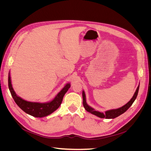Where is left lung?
<instances>
[{"instance_id":"obj_1","label":"left lung","mask_w":151,"mask_h":151,"mask_svg":"<svg viewBox=\"0 0 151 151\" xmlns=\"http://www.w3.org/2000/svg\"><path fill=\"white\" fill-rule=\"evenodd\" d=\"M139 85L137 87V89L134 95L133 96V97H132V98L130 99V101L128 102L125 105H124V106H123L122 107H121L120 108L116 109H111V110L106 111V112H105V113H101V112L95 111L93 108H92L91 107H90L89 106H88V105L87 104L86 101L85 93L84 92V91H83V106H84V108L86 109V110L87 111L92 113V114H93V115L97 116L99 118H106V119H109V118H116L118 116H120L123 113H125L127 110V109L131 106V105L133 104V103L134 102L137 96L138 92H139Z\"/></svg>"}]
</instances>
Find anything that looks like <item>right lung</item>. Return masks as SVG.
<instances>
[{"label": "right lung", "instance_id": "right-lung-1", "mask_svg": "<svg viewBox=\"0 0 151 151\" xmlns=\"http://www.w3.org/2000/svg\"><path fill=\"white\" fill-rule=\"evenodd\" d=\"M8 86L12 96L18 106L29 115L40 118L49 115L50 114L55 111L60 106L63 96L70 87V84H67L52 101L47 103H39L26 101L17 96L14 91L13 90L10 75L9 76L8 78Z\"/></svg>", "mask_w": 151, "mask_h": 151}]
</instances>
